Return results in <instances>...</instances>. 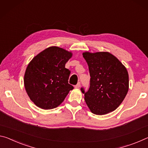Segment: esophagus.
<instances>
[{"mask_svg":"<svg viewBox=\"0 0 148 148\" xmlns=\"http://www.w3.org/2000/svg\"><path fill=\"white\" fill-rule=\"evenodd\" d=\"M80 86H81V83H78L76 84L75 86V88H79Z\"/></svg>","mask_w":148,"mask_h":148,"instance_id":"obj_1","label":"esophagus"}]
</instances>
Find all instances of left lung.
Wrapping results in <instances>:
<instances>
[{"label":"left lung","instance_id":"8db88e82","mask_svg":"<svg viewBox=\"0 0 148 148\" xmlns=\"http://www.w3.org/2000/svg\"><path fill=\"white\" fill-rule=\"evenodd\" d=\"M88 65L90 88L84 92V100L90 111L106 115L115 110L124 100L129 90V73L124 65L108 52H84Z\"/></svg>","mask_w":148,"mask_h":148}]
</instances>
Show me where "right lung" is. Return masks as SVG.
I'll list each match as a JSON object with an SVG mask.
<instances>
[{
	"label": "right lung",
	"instance_id": "obj_1",
	"mask_svg": "<svg viewBox=\"0 0 148 148\" xmlns=\"http://www.w3.org/2000/svg\"><path fill=\"white\" fill-rule=\"evenodd\" d=\"M72 52L50 47L34 57L27 67L24 86L30 100L43 110L57 108L73 86L68 83L70 71L65 67Z\"/></svg>",
	"mask_w": 148,
	"mask_h": 148
}]
</instances>
